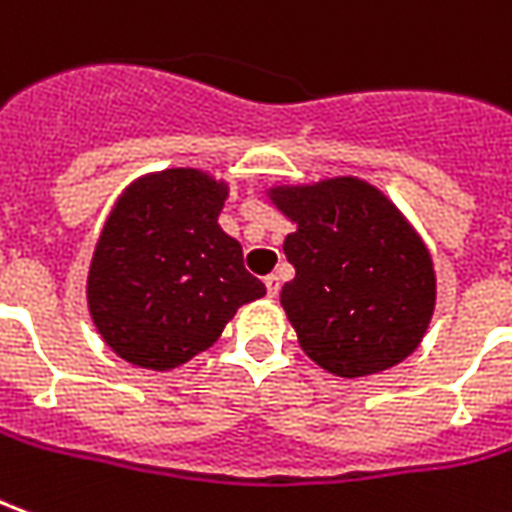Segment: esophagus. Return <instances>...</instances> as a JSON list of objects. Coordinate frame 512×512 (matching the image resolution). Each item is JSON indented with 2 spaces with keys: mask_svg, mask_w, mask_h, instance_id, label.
<instances>
[{
  "mask_svg": "<svg viewBox=\"0 0 512 512\" xmlns=\"http://www.w3.org/2000/svg\"><path fill=\"white\" fill-rule=\"evenodd\" d=\"M266 291H268V296H271V299H274V296H277V293H280V277H277V274H268L266 280Z\"/></svg>",
  "mask_w": 512,
  "mask_h": 512,
  "instance_id": "esophagus-1",
  "label": "esophagus"
}]
</instances>
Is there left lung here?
<instances>
[{"instance_id":"obj_1","label":"left lung","mask_w":512,"mask_h":512,"mask_svg":"<svg viewBox=\"0 0 512 512\" xmlns=\"http://www.w3.org/2000/svg\"><path fill=\"white\" fill-rule=\"evenodd\" d=\"M271 194L296 221L282 246L296 277L280 302L302 349L338 377L405 360L430 324L435 271L402 213L352 177Z\"/></svg>"}]
</instances>
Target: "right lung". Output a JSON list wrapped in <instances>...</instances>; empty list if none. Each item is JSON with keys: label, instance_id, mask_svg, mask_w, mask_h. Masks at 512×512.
<instances>
[{"label": "right lung", "instance_id": "add662e5", "mask_svg": "<svg viewBox=\"0 0 512 512\" xmlns=\"http://www.w3.org/2000/svg\"><path fill=\"white\" fill-rule=\"evenodd\" d=\"M227 188L196 169L144 177L121 196L96 244L88 307L99 335L132 366H182L213 346L266 285L224 235Z\"/></svg>", "mask_w": 512, "mask_h": 512}]
</instances>
